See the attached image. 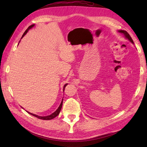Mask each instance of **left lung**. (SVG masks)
Wrapping results in <instances>:
<instances>
[{"label":"left lung","mask_w":147,"mask_h":147,"mask_svg":"<svg viewBox=\"0 0 147 147\" xmlns=\"http://www.w3.org/2000/svg\"><path fill=\"white\" fill-rule=\"evenodd\" d=\"M119 32H121V33H123V34L124 35V36H125L126 38L128 39L129 41H131L132 43H134V41H133V40H132V39H131L130 36V35H129V34L127 32L125 31V30H119Z\"/></svg>","instance_id":"obj_1"}]
</instances>
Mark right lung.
Instances as JSON below:
<instances>
[{
    "mask_svg": "<svg viewBox=\"0 0 147 147\" xmlns=\"http://www.w3.org/2000/svg\"><path fill=\"white\" fill-rule=\"evenodd\" d=\"M34 26V24H32V25L28 27V28L26 29V30L24 32V34H23V36H22V38H23V37L24 36V35H25V34L27 33V32H28L30 29L32 28V27H33ZM67 85V84H65V86H63V91H64V90H65V88ZM62 104H63V100H62L61 102V104H60V105H59V108H58V109H57V110H56V111H54V112L53 113H52L51 115H48V116L40 117V116H38V115H35V114H33V113H30V112H28V111H27V112L30 114V115H33V116H34V117H36L38 118V119H43V120H51V119L55 118L56 116H58V115H59V112H60V111H61V107H62Z\"/></svg>",
    "mask_w": 147,
    "mask_h": 147,
    "instance_id": "add662e5",
    "label": "right lung"
}]
</instances>
